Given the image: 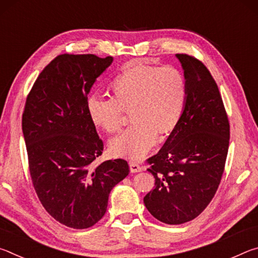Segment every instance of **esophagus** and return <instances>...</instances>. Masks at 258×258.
Returning a JSON list of instances; mask_svg holds the SVG:
<instances>
[{
  "instance_id": "esophagus-1",
  "label": "esophagus",
  "mask_w": 258,
  "mask_h": 258,
  "mask_svg": "<svg viewBox=\"0 0 258 258\" xmlns=\"http://www.w3.org/2000/svg\"><path fill=\"white\" fill-rule=\"evenodd\" d=\"M130 169H131V172H132V173H139V172L142 171V167L137 163V161H131Z\"/></svg>"
}]
</instances>
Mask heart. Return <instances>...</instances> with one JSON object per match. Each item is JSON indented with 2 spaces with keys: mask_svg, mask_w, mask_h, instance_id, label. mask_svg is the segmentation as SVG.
<instances>
[{
  "mask_svg": "<svg viewBox=\"0 0 258 258\" xmlns=\"http://www.w3.org/2000/svg\"><path fill=\"white\" fill-rule=\"evenodd\" d=\"M112 98L91 94L86 102L92 123L107 133H116L125 112L134 124L112 139V155L139 160L155 147L158 135L166 137L177 127L187 101V83L173 66L137 64L124 69L111 82Z\"/></svg>",
  "mask_w": 258,
  "mask_h": 258,
  "instance_id": "1",
  "label": "heart"
}]
</instances>
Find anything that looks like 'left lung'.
<instances>
[{"instance_id":"8db88e82","label":"left lung","mask_w":258,"mask_h":258,"mask_svg":"<svg viewBox=\"0 0 258 258\" xmlns=\"http://www.w3.org/2000/svg\"><path fill=\"white\" fill-rule=\"evenodd\" d=\"M187 83L182 119L159 152L148 159L155 187L143 202L157 220L182 224L202 214L224 172L230 124L216 82L207 67L178 53Z\"/></svg>"}]
</instances>
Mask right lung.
Instances as JSON below:
<instances>
[{
	"label": "right lung",
	"mask_w": 258,
	"mask_h": 258,
	"mask_svg": "<svg viewBox=\"0 0 258 258\" xmlns=\"http://www.w3.org/2000/svg\"><path fill=\"white\" fill-rule=\"evenodd\" d=\"M111 62L112 56L60 54L26 99L23 133L34 189L45 211L68 228L101 220L111 189L130 173L124 159L94 163L103 142L87 112V94Z\"/></svg>",
	"instance_id": "1"
}]
</instances>
